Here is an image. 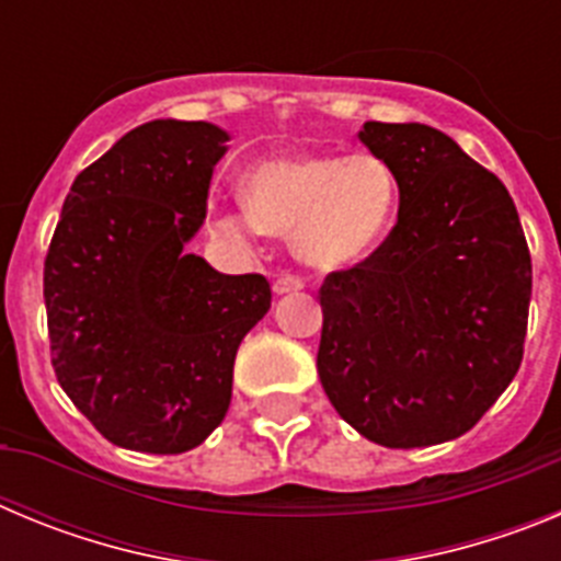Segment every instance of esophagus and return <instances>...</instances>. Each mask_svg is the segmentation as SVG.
Masks as SVG:
<instances>
[{
  "label": "esophagus",
  "instance_id": "esophagus-1",
  "mask_svg": "<svg viewBox=\"0 0 561 561\" xmlns=\"http://www.w3.org/2000/svg\"><path fill=\"white\" fill-rule=\"evenodd\" d=\"M306 286V280L300 275H291V272H284V275H277L275 280V291L277 295H289V291H300Z\"/></svg>",
  "mask_w": 561,
  "mask_h": 561
}]
</instances>
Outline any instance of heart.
I'll list each match as a JSON object with an SVG mask.
<instances>
[{"label": "heart", "instance_id": "heart-1", "mask_svg": "<svg viewBox=\"0 0 561 561\" xmlns=\"http://www.w3.org/2000/svg\"><path fill=\"white\" fill-rule=\"evenodd\" d=\"M399 210V180L376 153H295L257 162L244 202L219 213V230L289 236L306 264L348 270L385 241Z\"/></svg>", "mask_w": 561, "mask_h": 561}]
</instances>
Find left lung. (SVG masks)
Masks as SVG:
<instances>
[{"instance_id":"1","label":"left lung","mask_w":561,"mask_h":561,"mask_svg":"<svg viewBox=\"0 0 561 561\" xmlns=\"http://www.w3.org/2000/svg\"><path fill=\"white\" fill-rule=\"evenodd\" d=\"M393 168L399 219L320 286L317 374L336 413L390 449L444 444L483 419L523 362L531 255L492 171L424 123H365Z\"/></svg>"}]
</instances>
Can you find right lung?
I'll list each match as a JSON object with an SVG mask.
<instances>
[{"instance_id":"right-lung-1","label":"right lung","mask_w":561,"mask_h":561,"mask_svg":"<svg viewBox=\"0 0 561 561\" xmlns=\"http://www.w3.org/2000/svg\"><path fill=\"white\" fill-rule=\"evenodd\" d=\"M230 134L151 121L83 168L47 261L58 385L114 447L180 455L225 421L232 362L270 311L264 275H221L185 252Z\"/></svg>"}]
</instances>
